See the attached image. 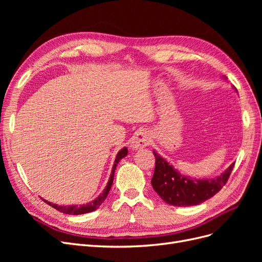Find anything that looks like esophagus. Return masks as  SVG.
<instances>
[{
    "label": "esophagus",
    "mask_w": 262,
    "mask_h": 262,
    "mask_svg": "<svg viewBox=\"0 0 262 262\" xmlns=\"http://www.w3.org/2000/svg\"><path fill=\"white\" fill-rule=\"evenodd\" d=\"M150 142V136L149 133L145 130H142L138 132L131 142V147L134 149H139L142 147H145L149 144Z\"/></svg>",
    "instance_id": "obj_1"
}]
</instances>
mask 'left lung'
<instances>
[{"mask_svg":"<svg viewBox=\"0 0 262 262\" xmlns=\"http://www.w3.org/2000/svg\"><path fill=\"white\" fill-rule=\"evenodd\" d=\"M153 154L155 156L153 189L166 203L175 207L196 205L215 195L225 186L235 165L233 163L216 178L196 180L181 175L155 150Z\"/></svg>","mask_w":262,"mask_h":262,"instance_id":"1","label":"left lung"}]
</instances>
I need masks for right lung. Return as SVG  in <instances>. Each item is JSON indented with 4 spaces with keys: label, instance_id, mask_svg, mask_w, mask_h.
Here are the masks:
<instances>
[{
    "label": "right lung",
    "instance_id": "right-lung-1",
    "mask_svg": "<svg viewBox=\"0 0 262 262\" xmlns=\"http://www.w3.org/2000/svg\"><path fill=\"white\" fill-rule=\"evenodd\" d=\"M126 154H128V149H126V147H123L120 152H119L117 154V157H116V161H115V164H114V167H113V171H112V175H110V178H109V181L108 184L105 188L104 191H102V193L99 194L98 198H96L94 201L90 202V203H86V204H83V205H69V207H67V205H58V204H54V203H51V202H48L46 201L45 202L47 204H49L50 207L54 208L55 210H58L62 213H66V214H72V215H78V214H85V213H90V212H93L96 209H98L100 207V204L105 201V199L107 198L108 193H109V190L110 188H112L113 186V181H114V173H115V170H116V166L117 164L119 163V161L121 160V158H123L124 156H126Z\"/></svg>",
    "mask_w": 262,
    "mask_h": 262
}]
</instances>
